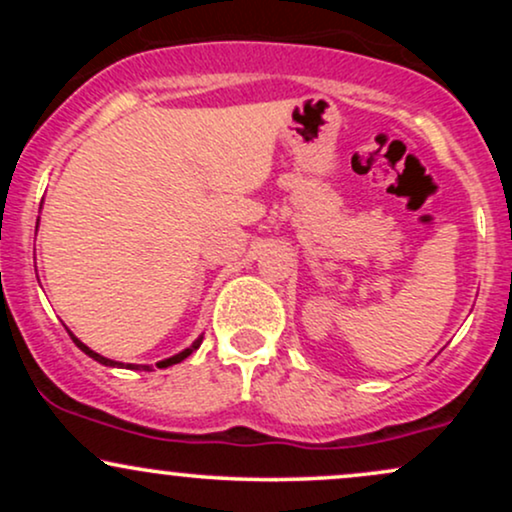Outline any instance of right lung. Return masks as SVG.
I'll return each mask as SVG.
<instances>
[{
	"label": "right lung",
	"instance_id": "right-lung-1",
	"mask_svg": "<svg viewBox=\"0 0 512 512\" xmlns=\"http://www.w3.org/2000/svg\"><path fill=\"white\" fill-rule=\"evenodd\" d=\"M67 332H69V330H67ZM69 337H72V342H74L76 346H79V349L84 351L86 356H91L93 361L103 363V366H110V368H129V370H154L151 366H144V363H127V366H125V363L113 361V358H105V356H101V354H96V351H93V349H88V346H86L84 342H81V339H76L72 332H69ZM199 344H202V337L195 339V342H192V346H187V349H182L180 354H175V356H170V358H163V361H158L156 366H158V368H168V366H175V363L185 361V358L190 356L192 351H197V349H199Z\"/></svg>",
	"mask_w": 512,
	"mask_h": 512
}]
</instances>
